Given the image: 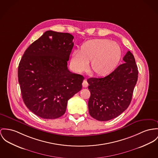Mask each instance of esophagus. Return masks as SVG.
<instances>
[{
    "label": "esophagus",
    "instance_id": "1",
    "mask_svg": "<svg viewBox=\"0 0 158 158\" xmlns=\"http://www.w3.org/2000/svg\"><path fill=\"white\" fill-rule=\"evenodd\" d=\"M82 86H83L84 87H87V86H88V83L86 79H84V81H83V82H82Z\"/></svg>",
    "mask_w": 158,
    "mask_h": 158
}]
</instances>
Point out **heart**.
<instances>
[{
  "instance_id": "heart-1",
  "label": "heart",
  "mask_w": 158,
  "mask_h": 158,
  "mask_svg": "<svg viewBox=\"0 0 158 158\" xmlns=\"http://www.w3.org/2000/svg\"><path fill=\"white\" fill-rule=\"evenodd\" d=\"M118 44L106 39L93 40L85 43L81 50H74L72 57L73 67L78 72L86 70L91 60V69L98 75H106L117 66L122 57Z\"/></svg>"
}]
</instances>
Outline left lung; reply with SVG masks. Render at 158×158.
Masks as SVG:
<instances>
[{"label":"left lung","mask_w":158,"mask_h":158,"mask_svg":"<svg viewBox=\"0 0 158 158\" xmlns=\"http://www.w3.org/2000/svg\"><path fill=\"white\" fill-rule=\"evenodd\" d=\"M124 64L104 77L88 79L91 96L89 115L98 121H108L120 115L129 106L138 70L133 54L128 51Z\"/></svg>","instance_id":"8db88e82"}]
</instances>
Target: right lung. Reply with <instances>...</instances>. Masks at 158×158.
<instances>
[{"instance_id":"right-lung-1","label":"right lung","mask_w":158,"mask_h":158,"mask_svg":"<svg viewBox=\"0 0 158 158\" xmlns=\"http://www.w3.org/2000/svg\"><path fill=\"white\" fill-rule=\"evenodd\" d=\"M74 36L48 31L24 52L18 79L27 108L44 119L63 115L68 100L82 89L83 76L70 72L67 61Z\"/></svg>"}]
</instances>
